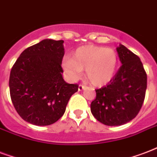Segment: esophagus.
Here are the masks:
<instances>
[{"label":"esophagus","instance_id":"34e87169","mask_svg":"<svg viewBox=\"0 0 157 157\" xmlns=\"http://www.w3.org/2000/svg\"><path fill=\"white\" fill-rule=\"evenodd\" d=\"M85 88H86V86L83 85V84H80V85H79V87H78L79 90H84Z\"/></svg>","mask_w":157,"mask_h":157}]
</instances>
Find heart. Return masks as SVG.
I'll return each mask as SVG.
<instances>
[{
  "label": "heart",
  "instance_id": "obj_1",
  "mask_svg": "<svg viewBox=\"0 0 157 157\" xmlns=\"http://www.w3.org/2000/svg\"><path fill=\"white\" fill-rule=\"evenodd\" d=\"M118 65L116 52L111 48L90 45L80 48L73 57L63 59V67L72 81L78 80L86 69L88 81L94 86H102L113 78Z\"/></svg>",
  "mask_w": 157,
  "mask_h": 157
}]
</instances>
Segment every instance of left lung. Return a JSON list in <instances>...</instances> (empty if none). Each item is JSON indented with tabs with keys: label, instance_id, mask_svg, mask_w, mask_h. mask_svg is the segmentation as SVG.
<instances>
[{
	"label": "left lung",
	"instance_id": "obj_1",
	"mask_svg": "<svg viewBox=\"0 0 157 157\" xmlns=\"http://www.w3.org/2000/svg\"><path fill=\"white\" fill-rule=\"evenodd\" d=\"M122 66L107 86L96 89L90 105L92 114L108 126L128 123L139 113L145 99L147 76L137 55L120 44L117 48Z\"/></svg>",
	"mask_w": 157,
	"mask_h": 157
}]
</instances>
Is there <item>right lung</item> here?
Wrapping results in <instances>:
<instances>
[{
    "label": "right lung",
    "mask_w": 157,
    "mask_h": 157,
    "mask_svg": "<svg viewBox=\"0 0 157 157\" xmlns=\"http://www.w3.org/2000/svg\"><path fill=\"white\" fill-rule=\"evenodd\" d=\"M63 40L44 39L27 48L10 74V94L19 115L29 124L46 126L64 114L77 84L63 78Z\"/></svg>",
    "instance_id": "right-lung-1"
}]
</instances>
